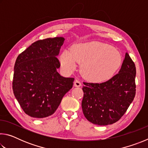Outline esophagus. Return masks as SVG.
Wrapping results in <instances>:
<instances>
[{
	"label": "esophagus",
	"mask_w": 148,
	"mask_h": 148,
	"mask_svg": "<svg viewBox=\"0 0 148 148\" xmlns=\"http://www.w3.org/2000/svg\"><path fill=\"white\" fill-rule=\"evenodd\" d=\"M74 86H76V87H80V86H82L81 82H80L79 80H78V79H76V81L74 82Z\"/></svg>",
	"instance_id": "obj_1"
}]
</instances>
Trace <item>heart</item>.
<instances>
[{
    "label": "heart",
    "instance_id": "b5f03b06",
    "mask_svg": "<svg viewBox=\"0 0 148 148\" xmlns=\"http://www.w3.org/2000/svg\"><path fill=\"white\" fill-rule=\"evenodd\" d=\"M61 61L66 70L72 71L77 62L82 64L84 76L93 82H104L114 76L121 64L120 52L108 44L99 42L80 44L72 47V51L64 50Z\"/></svg>",
    "mask_w": 148,
    "mask_h": 148
}]
</instances>
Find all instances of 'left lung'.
Wrapping results in <instances>:
<instances>
[{
	"label": "left lung",
	"mask_w": 148,
	"mask_h": 148,
	"mask_svg": "<svg viewBox=\"0 0 148 148\" xmlns=\"http://www.w3.org/2000/svg\"><path fill=\"white\" fill-rule=\"evenodd\" d=\"M136 67L128 53L119 73L102 83L84 82L83 113L92 123L113 124L121 118L136 95Z\"/></svg>",
	"instance_id": "left-lung-1"
}]
</instances>
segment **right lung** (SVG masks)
Listing matches in <instances>:
<instances>
[{
  "instance_id": "1",
  "label": "right lung",
  "mask_w": 148,
  "mask_h": 148,
  "mask_svg": "<svg viewBox=\"0 0 148 148\" xmlns=\"http://www.w3.org/2000/svg\"><path fill=\"white\" fill-rule=\"evenodd\" d=\"M64 40L62 37L39 40L17 57L12 89L20 106L32 117L54 114L73 86L74 78L57 72L61 66L57 56Z\"/></svg>"
}]
</instances>
